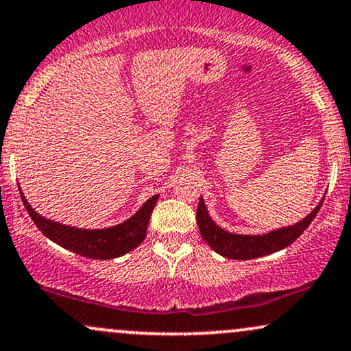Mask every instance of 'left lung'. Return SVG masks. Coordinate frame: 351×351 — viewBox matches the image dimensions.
<instances>
[{
  "label": "left lung",
  "instance_id": "left-lung-1",
  "mask_svg": "<svg viewBox=\"0 0 351 351\" xmlns=\"http://www.w3.org/2000/svg\"><path fill=\"white\" fill-rule=\"evenodd\" d=\"M324 204V199L317 204L315 209L305 216L300 223L293 226L280 228L276 231L267 232L263 236H244V234H232V232L224 231L219 226H216L215 221L208 215V209L204 206L203 198H199L198 211H196V221L201 236L213 249L221 256L228 259H256V257L267 256V254L277 252L280 249L291 245L293 241L299 237L302 232L310 226L313 217L317 216L318 209Z\"/></svg>",
  "mask_w": 351,
  "mask_h": 351
}]
</instances>
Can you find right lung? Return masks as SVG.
Segmentation results:
<instances>
[{"label":"right lung","instance_id":"obj_1","mask_svg":"<svg viewBox=\"0 0 351 351\" xmlns=\"http://www.w3.org/2000/svg\"><path fill=\"white\" fill-rule=\"evenodd\" d=\"M19 193H21V188H19ZM21 199L39 231L51 241H54L56 244L62 245L64 249H69L79 256L90 257V259H114V257L123 256L138 244H142L147 236L148 221H150L158 195L152 196L130 219L106 229H79L54 223V221L38 215L24 198L23 193Z\"/></svg>","mask_w":351,"mask_h":351}]
</instances>
